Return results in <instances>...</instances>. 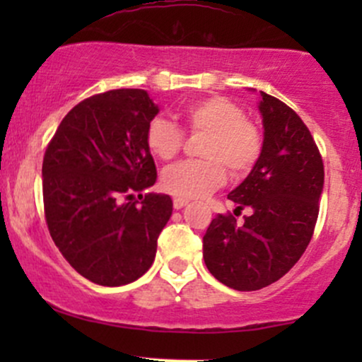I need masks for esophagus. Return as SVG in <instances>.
I'll return each mask as SVG.
<instances>
[{"label": "esophagus", "mask_w": 362, "mask_h": 362, "mask_svg": "<svg viewBox=\"0 0 362 362\" xmlns=\"http://www.w3.org/2000/svg\"><path fill=\"white\" fill-rule=\"evenodd\" d=\"M187 204H189L187 199H180V197L173 199V207H175V209H182V207H185Z\"/></svg>", "instance_id": "1"}]
</instances>
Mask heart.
I'll use <instances>...</instances> for the list:
<instances>
[{"label":"heart","instance_id":"obj_1","mask_svg":"<svg viewBox=\"0 0 362 362\" xmlns=\"http://www.w3.org/2000/svg\"><path fill=\"white\" fill-rule=\"evenodd\" d=\"M178 117L190 132H207L202 148L206 160L180 161L165 170L161 184L170 194L180 199L204 197L224 184V165L235 175L255 165L262 149L260 132L230 98H201L189 103ZM146 144L160 160H172L184 144V132L168 119L155 117L148 124Z\"/></svg>","mask_w":362,"mask_h":362}]
</instances>
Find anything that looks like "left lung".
<instances>
[{
  "instance_id": "left-lung-1",
  "label": "left lung",
  "mask_w": 362,
  "mask_h": 362,
  "mask_svg": "<svg viewBox=\"0 0 362 362\" xmlns=\"http://www.w3.org/2000/svg\"><path fill=\"white\" fill-rule=\"evenodd\" d=\"M259 112L260 155L228 194L235 213L250 207L252 214L242 226L231 214H218L202 238L206 267L236 291L265 288L300 260L317 224L325 177L317 144L296 112L264 91Z\"/></svg>"
}]
</instances>
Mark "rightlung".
I'll return each mask as SVG.
<instances>
[{"mask_svg": "<svg viewBox=\"0 0 362 362\" xmlns=\"http://www.w3.org/2000/svg\"><path fill=\"white\" fill-rule=\"evenodd\" d=\"M158 112L144 90L93 95L68 112L45 149L49 233L74 271L95 284L139 279L172 216L170 195H143L156 182L146 129ZM134 193L139 202L132 201Z\"/></svg>", "mask_w": 362, "mask_h": 362, "instance_id": "add662e5", "label": "right lung"}]
</instances>
